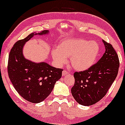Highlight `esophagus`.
Returning <instances> with one entry per match:
<instances>
[{"label": "esophagus", "mask_w": 125, "mask_h": 125, "mask_svg": "<svg viewBox=\"0 0 125 125\" xmlns=\"http://www.w3.org/2000/svg\"><path fill=\"white\" fill-rule=\"evenodd\" d=\"M62 74V76H68V75L69 74V73H68V72L66 71H63Z\"/></svg>", "instance_id": "34e87169"}]
</instances>
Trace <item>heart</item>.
<instances>
[{"instance_id": "1", "label": "heart", "mask_w": 125, "mask_h": 125, "mask_svg": "<svg viewBox=\"0 0 125 125\" xmlns=\"http://www.w3.org/2000/svg\"><path fill=\"white\" fill-rule=\"evenodd\" d=\"M100 51L95 41L83 39H69L60 42L52 51V57L58 65L62 66L70 57L73 68L78 71L88 69L95 64Z\"/></svg>"}]
</instances>
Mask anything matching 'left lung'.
I'll return each instance as SVG.
<instances>
[{
    "label": "left lung",
    "instance_id": "left-lung-1",
    "mask_svg": "<svg viewBox=\"0 0 125 125\" xmlns=\"http://www.w3.org/2000/svg\"><path fill=\"white\" fill-rule=\"evenodd\" d=\"M105 52L101 59L88 70L75 72L71 89L74 100L80 105L90 106L106 95L117 77L119 66L118 55L110 44L102 40Z\"/></svg>",
    "mask_w": 125,
    "mask_h": 125
}]
</instances>
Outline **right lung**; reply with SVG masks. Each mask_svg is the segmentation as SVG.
Wrapping results in <instances>:
<instances>
[{
	"instance_id": "add662e5",
	"label": "right lung",
	"mask_w": 125,
	"mask_h": 125,
	"mask_svg": "<svg viewBox=\"0 0 125 125\" xmlns=\"http://www.w3.org/2000/svg\"><path fill=\"white\" fill-rule=\"evenodd\" d=\"M49 33L48 30L33 32L18 41L8 57V73L13 86L23 98L32 103L43 101L62 76V69L53 67L45 62H33L24 56L23 47L28 41L35 35Z\"/></svg>"
}]
</instances>
